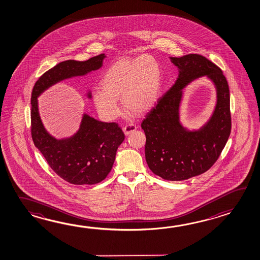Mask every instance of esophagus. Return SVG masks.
<instances>
[{
	"mask_svg": "<svg viewBox=\"0 0 260 260\" xmlns=\"http://www.w3.org/2000/svg\"><path fill=\"white\" fill-rule=\"evenodd\" d=\"M136 129H137V126L134 124H127L125 127H123V132L126 135L134 133Z\"/></svg>",
	"mask_w": 260,
	"mask_h": 260,
	"instance_id": "1",
	"label": "esophagus"
}]
</instances>
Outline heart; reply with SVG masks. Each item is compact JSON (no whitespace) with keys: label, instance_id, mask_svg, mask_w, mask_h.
Returning a JSON list of instances; mask_svg holds the SVG:
<instances>
[{"label":"heart","instance_id":"heart-1","mask_svg":"<svg viewBox=\"0 0 260 260\" xmlns=\"http://www.w3.org/2000/svg\"><path fill=\"white\" fill-rule=\"evenodd\" d=\"M162 81V69L154 56L122 57L106 69L101 89L92 92V101L98 113L109 120L120 115L118 99L127 111L142 115L156 105Z\"/></svg>","mask_w":260,"mask_h":260}]
</instances>
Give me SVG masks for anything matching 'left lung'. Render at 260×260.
Wrapping results in <instances>:
<instances>
[{
  "label": "left lung",
  "mask_w": 260,
  "mask_h": 260,
  "mask_svg": "<svg viewBox=\"0 0 260 260\" xmlns=\"http://www.w3.org/2000/svg\"><path fill=\"white\" fill-rule=\"evenodd\" d=\"M170 60L179 69V77L146 114L141 126L146 136L149 169L164 180H183L206 172L221 154L232 128L230 90L221 69L205 56L191 53ZM205 75L216 87L217 104L203 127L189 131L179 121L182 89Z\"/></svg>",
  "instance_id": "obj_1"
}]
</instances>
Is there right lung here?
Wrapping results in <instances>:
<instances>
[{"instance_id": "obj_1", "label": "right lung", "mask_w": 260, "mask_h": 260, "mask_svg": "<svg viewBox=\"0 0 260 260\" xmlns=\"http://www.w3.org/2000/svg\"><path fill=\"white\" fill-rule=\"evenodd\" d=\"M105 53L87 61L67 60L49 69L36 81L31 93V137L51 169L76 185L95 184L111 171L118 146L125 139L115 122H102L84 114L79 131L69 138L57 140L43 127L38 97L59 81L84 76L103 66ZM88 98H91L90 91Z\"/></svg>"}]
</instances>
